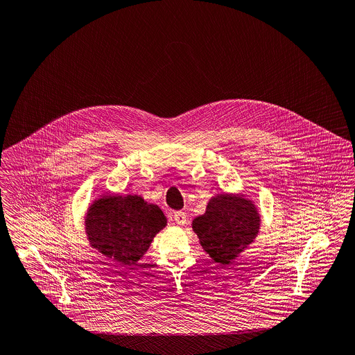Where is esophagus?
Instances as JSON below:
<instances>
[{"mask_svg":"<svg viewBox=\"0 0 355 355\" xmlns=\"http://www.w3.org/2000/svg\"><path fill=\"white\" fill-rule=\"evenodd\" d=\"M173 220L178 225H184L186 221H187V216L184 211H175L173 214Z\"/></svg>","mask_w":355,"mask_h":355,"instance_id":"obj_1","label":"esophagus"}]
</instances>
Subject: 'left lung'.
<instances>
[{
	"label": "left lung",
	"instance_id": "8db88e82",
	"mask_svg": "<svg viewBox=\"0 0 355 355\" xmlns=\"http://www.w3.org/2000/svg\"><path fill=\"white\" fill-rule=\"evenodd\" d=\"M260 214L255 203L240 193H217L205 214L195 217L193 230L206 254L229 266L258 236Z\"/></svg>",
	"mask_w": 355,
	"mask_h": 355
}]
</instances>
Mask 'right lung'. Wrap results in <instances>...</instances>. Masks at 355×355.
Returning a JSON list of instances; mask_svg holds the SVG:
<instances>
[{
    "label": "right lung",
    "instance_id": "1",
    "mask_svg": "<svg viewBox=\"0 0 355 355\" xmlns=\"http://www.w3.org/2000/svg\"><path fill=\"white\" fill-rule=\"evenodd\" d=\"M166 226L157 205L141 195L103 193L87 210L85 233L89 245L121 264H135Z\"/></svg>",
    "mask_w": 355,
    "mask_h": 355
}]
</instances>
